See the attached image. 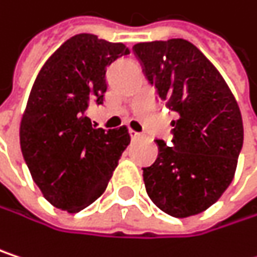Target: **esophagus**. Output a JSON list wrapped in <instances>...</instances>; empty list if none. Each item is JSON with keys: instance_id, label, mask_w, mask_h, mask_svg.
I'll return each mask as SVG.
<instances>
[{"instance_id": "obj_1", "label": "esophagus", "mask_w": 257, "mask_h": 257, "mask_svg": "<svg viewBox=\"0 0 257 257\" xmlns=\"http://www.w3.org/2000/svg\"><path fill=\"white\" fill-rule=\"evenodd\" d=\"M129 135H131L132 140H137V138L141 137V134H138V132H135V131H132V129H129Z\"/></svg>"}]
</instances>
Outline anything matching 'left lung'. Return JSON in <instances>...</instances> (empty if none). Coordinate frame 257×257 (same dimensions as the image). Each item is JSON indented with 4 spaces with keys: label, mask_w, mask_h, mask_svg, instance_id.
<instances>
[{
    "label": "left lung",
    "mask_w": 257,
    "mask_h": 257,
    "mask_svg": "<svg viewBox=\"0 0 257 257\" xmlns=\"http://www.w3.org/2000/svg\"><path fill=\"white\" fill-rule=\"evenodd\" d=\"M134 53L159 97L176 111L172 144L157 140L159 156L143 169L146 190L165 213L204 212L229 187L243 147V119L218 69L191 42H140Z\"/></svg>",
    "instance_id": "8db88e82"
}]
</instances>
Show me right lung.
<instances>
[{
  "label": "right lung",
  "mask_w": 257,
  "mask_h": 257,
  "mask_svg": "<svg viewBox=\"0 0 257 257\" xmlns=\"http://www.w3.org/2000/svg\"><path fill=\"white\" fill-rule=\"evenodd\" d=\"M129 48L91 34L67 39L36 76L20 122V149L53 206L78 213L100 197L131 143L128 128H95L89 104H103L105 69Z\"/></svg>",
  "instance_id": "right-lung-1"
}]
</instances>
